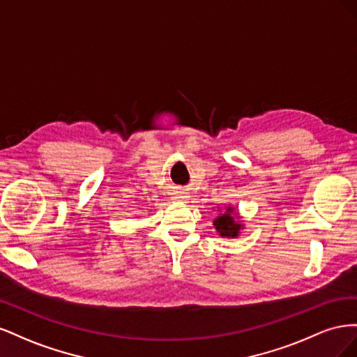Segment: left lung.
<instances>
[{
    "instance_id": "8db88e82",
    "label": "left lung",
    "mask_w": 357,
    "mask_h": 357,
    "mask_svg": "<svg viewBox=\"0 0 357 357\" xmlns=\"http://www.w3.org/2000/svg\"><path fill=\"white\" fill-rule=\"evenodd\" d=\"M232 211H234V208H228V211L219 215V218L214 220V226H215V229H218V232L222 236H228V238H235L241 228V225L235 222Z\"/></svg>"
}]
</instances>
